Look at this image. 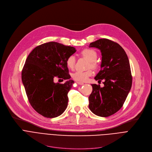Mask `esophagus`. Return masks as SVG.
Returning a JSON list of instances; mask_svg holds the SVG:
<instances>
[{"label":"esophagus","instance_id":"1","mask_svg":"<svg viewBox=\"0 0 152 152\" xmlns=\"http://www.w3.org/2000/svg\"><path fill=\"white\" fill-rule=\"evenodd\" d=\"M77 84H79V85H83L84 84V83H82V82H77Z\"/></svg>","mask_w":152,"mask_h":152}]
</instances>
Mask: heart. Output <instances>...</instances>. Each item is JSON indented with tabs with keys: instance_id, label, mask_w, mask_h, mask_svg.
Listing matches in <instances>:
<instances>
[{
	"instance_id": "b5f03b06",
	"label": "heart",
	"mask_w": 152,
	"mask_h": 152,
	"mask_svg": "<svg viewBox=\"0 0 152 152\" xmlns=\"http://www.w3.org/2000/svg\"><path fill=\"white\" fill-rule=\"evenodd\" d=\"M81 55L83 57H85L88 60L90 61L89 67L96 69L98 66L97 63L95 60L97 58V52L91 49H84L81 52ZM76 63V58L74 55H70L67 58L66 60V66L68 68L73 69L75 68ZM92 71L89 69L87 71H77L72 75L73 78L75 80L79 82H84L87 80V79L92 75Z\"/></svg>"
}]
</instances>
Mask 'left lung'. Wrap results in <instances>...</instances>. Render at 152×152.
I'll return each instance as SVG.
<instances>
[{"label":"left lung","instance_id":"left-lung-1","mask_svg":"<svg viewBox=\"0 0 152 152\" xmlns=\"http://www.w3.org/2000/svg\"><path fill=\"white\" fill-rule=\"evenodd\" d=\"M102 53L101 69L95 80H103L104 86L91 84L89 107L99 116L108 117L121 109L128 95L132 77L128 57L122 47L107 39H100L90 44Z\"/></svg>","mask_w":152,"mask_h":152}]
</instances>
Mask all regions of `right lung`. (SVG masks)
<instances>
[{"mask_svg": "<svg viewBox=\"0 0 152 152\" xmlns=\"http://www.w3.org/2000/svg\"><path fill=\"white\" fill-rule=\"evenodd\" d=\"M76 51L73 47L49 42L37 46L28 56L21 79L30 104L39 114L52 118L66 110L68 93L74 83L66 60ZM55 77L67 81L55 83Z\"/></svg>", "mask_w": 152, "mask_h": 152, "instance_id": "add662e5", "label": "right lung"}]
</instances>
